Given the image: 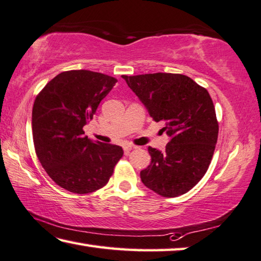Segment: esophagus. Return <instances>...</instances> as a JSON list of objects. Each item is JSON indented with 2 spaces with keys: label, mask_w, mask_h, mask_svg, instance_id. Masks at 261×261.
<instances>
[{
  "label": "esophagus",
  "mask_w": 261,
  "mask_h": 261,
  "mask_svg": "<svg viewBox=\"0 0 261 261\" xmlns=\"http://www.w3.org/2000/svg\"><path fill=\"white\" fill-rule=\"evenodd\" d=\"M132 148H135V147L132 146V145H130V144H126V145H124V147H123V149H124V153H125V155H129L130 150H131Z\"/></svg>",
  "instance_id": "1"
}]
</instances>
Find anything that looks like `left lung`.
Here are the masks:
<instances>
[{
    "label": "left lung",
    "instance_id": "obj_1",
    "mask_svg": "<svg viewBox=\"0 0 261 261\" xmlns=\"http://www.w3.org/2000/svg\"><path fill=\"white\" fill-rule=\"evenodd\" d=\"M122 77L170 137L165 151L148 147L151 162L141 181L161 196L182 195L204 176L216 148L219 126L209 92L182 74Z\"/></svg>",
    "mask_w": 261,
    "mask_h": 261
}]
</instances>
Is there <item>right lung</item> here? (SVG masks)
<instances>
[{
    "instance_id": "1",
    "label": "right lung",
    "mask_w": 261,
    "mask_h": 261,
    "mask_svg": "<svg viewBox=\"0 0 261 261\" xmlns=\"http://www.w3.org/2000/svg\"><path fill=\"white\" fill-rule=\"evenodd\" d=\"M116 82L91 70H68L37 94L32 112L36 155L66 191L88 194L103 187L123 156L122 147L92 141L83 131Z\"/></svg>"
}]
</instances>
